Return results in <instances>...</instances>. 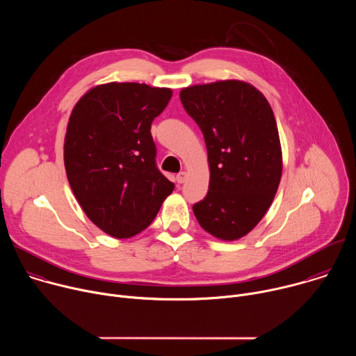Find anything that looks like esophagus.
<instances>
[{"instance_id": "obj_1", "label": "esophagus", "mask_w": 356, "mask_h": 356, "mask_svg": "<svg viewBox=\"0 0 356 356\" xmlns=\"http://www.w3.org/2000/svg\"><path fill=\"white\" fill-rule=\"evenodd\" d=\"M186 179H187V173H186V172H180V173H177V176H176V180H177L179 184L184 183Z\"/></svg>"}]
</instances>
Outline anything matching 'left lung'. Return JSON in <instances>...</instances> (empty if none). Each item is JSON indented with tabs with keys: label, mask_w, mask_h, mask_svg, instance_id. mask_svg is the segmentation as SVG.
<instances>
[{
	"label": "left lung",
	"mask_w": 356,
	"mask_h": 356,
	"mask_svg": "<svg viewBox=\"0 0 356 356\" xmlns=\"http://www.w3.org/2000/svg\"><path fill=\"white\" fill-rule=\"evenodd\" d=\"M180 99L209 152V193L193 206L194 216L211 235L238 239L264 218L280 183L273 111L259 90L239 80L187 87Z\"/></svg>",
	"instance_id": "8db88e82"
}]
</instances>
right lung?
<instances>
[{
  "instance_id": "right-lung-1",
  "label": "right lung",
  "mask_w": 356,
  "mask_h": 356,
  "mask_svg": "<svg viewBox=\"0 0 356 356\" xmlns=\"http://www.w3.org/2000/svg\"><path fill=\"white\" fill-rule=\"evenodd\" d=\"M172 90L110 83L86 92L65 139L70 187L86 216L114 238L139 234L155 220L175 184L156 165L154 120Z\"/></svg>"
}]
</instances>
